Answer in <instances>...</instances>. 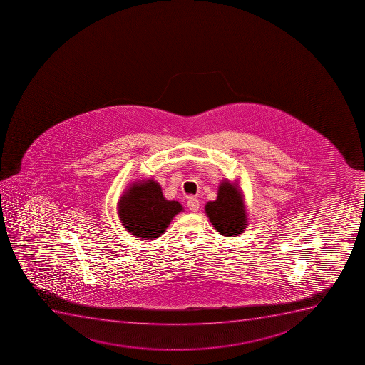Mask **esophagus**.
<instances>
[{
	"instance_id": "34e87169",
	"label": "esophagus",
	"mask_w": 365,
	"mask_h": 365,
	"mask_svg": "<svg viewBox=\"0 0 365 365\" xmlns=\"http://www.w3.org/2000/svg\"><path fill=\"white\" fill-rule=\"evenodd\" d=\"M187 205H188V208L192 212H197L200 210L199 200L196 199V197H189Z\"/></svg>"
}]
</instances>
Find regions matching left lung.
<instances>
[{
	"instance_id": "obj_1",
	"label": "left lung",
	"mask_w": 365,
	"mask_h": 365,
	"mask_svg": "<svg viewBox=\"0 0 365 365\" xmlns=\"http://www.w3.org/2000/svg\"><path fill=\"white\" fill-rule=\"evenodd\" d=\"M205 212L221 235L238 237L244 233L249 225V214L238 178L221 180L217 200L207 202Z\"/></svg>"
}]
</instances>
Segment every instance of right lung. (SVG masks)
<instances>
[{"label":"right lung","instance_id":"1","mask_svg":"<svg viewBox=\"0 0 365 365\" xmlns=\"http://www.w3.org/2000/svg\"><path fill=\"white\" fill-rule=\"evenodd\" d=\"M118 217L130 235L153 240L164 235L173 217L185 208L178 201L166 200L153 178L133 180L118 201Z\"/></svg>","mask_w":365,"mask_h":365}]
</instances>
